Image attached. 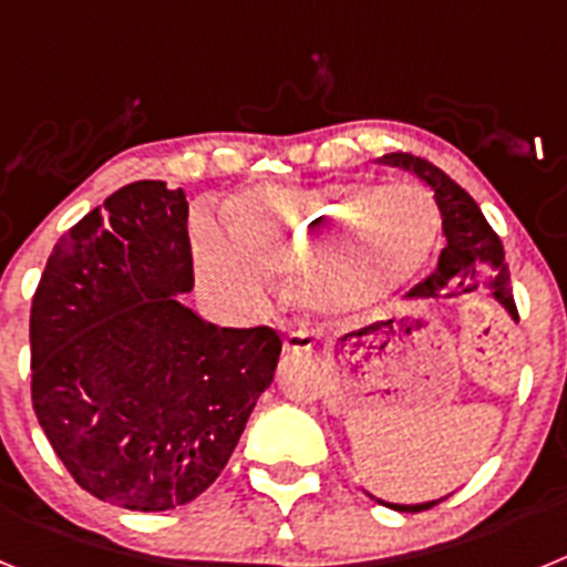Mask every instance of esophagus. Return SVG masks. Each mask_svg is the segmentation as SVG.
I'll return each instance as SVG.
<instances>
[{"mask_svg": "<svg viewBox=\"0 0 567 567\" xmlns=\"http://www.w3.org/2000/svg\"><path fill=\"white\" fill-rule=\"evenodd\" d=\"M284 352L287 354H309L312 352V334L303 332V329H295L284 340Z\"/></svg>", "mask_w": 567, "mask_h": 567, "instance_id": "34e87169", "label": "esophagus"}]
</instances>
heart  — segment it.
<instances>
[{
  "label": "heart",
  "mask_w": 567,
  "mask_h": 567,
  "mask_svg": "<svg viewBox=\"0 0 567 567\" xmlns=\"http://www.w3.org/2000/svg\"><path fill=\"white\" fill-rule=\"evenodd\" d=\"M229 224L255 264L298 275V300L320 318L380 307L423 272L440 238L429 195L365 182L249 193L233 207ZM358 231L361 247L353 254Z\"/></svg>",
  "instance_id": "obj_1"
}]
</instances>
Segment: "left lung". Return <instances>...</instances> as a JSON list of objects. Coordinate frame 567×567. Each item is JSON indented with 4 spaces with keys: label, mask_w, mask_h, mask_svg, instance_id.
<instances>
[{
    "label": "left lung",
    "mask_w": 567,
    "mask_h": 567,
    "mask_svg": "<svg viewBox=\"0 0 567 567\" xmlns=\"http://www.w3.org/2000/svg\"><path fill=\"white\" fill-rule=\"evenodd\" d=\"M385 164L392 167L409 169L434 193L440 215H443V235L445 247L440 252L437 269H434L423 284L409 292L414 300H440V298H457V295H468L474 289L485 287L491 289V298L497 300L499 307L519 320L517 307H514V295H511V278L508 264H505L503 244H499L497 233L488 227L485 215L480 213L477 202L460 187L454 178L434 167L432 162L417 158L412 153H389L383 155ZM372 497V494H369ZM374 499V497H372ZM445 497L429 499V503L417 505H400V503H378L389 505L394 511H425L432 505L443 503Z\"/></svg>",
    "instance_id": "obj_1"
}]
</instances>
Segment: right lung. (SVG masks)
Returning <instances> with one entry per match:
<instances>
[{"instance_id": "right-lung-1", "label": "right lung", "mask_w": 567, "mask_h": 567, "mask_svg": "<svg viewBox=\"0 0 567 567\" xmlns=\"http://www.w3.org/2000/svg\"><path fill=\"white\" fill-rule=\"evenodd\" d=\"M187 195L133 182L59 238L30 307V398L84 491L130 511L218 480L280 358L275 329H218L193 292Z\"/></svg>"}]
</instances>
